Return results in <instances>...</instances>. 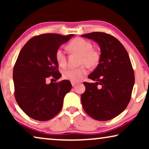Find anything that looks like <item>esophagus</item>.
I'll use <instances>...</instances> for the list:
<instances>
[{
    "instance_id": "1",
    "label": "esophagus",
    "mask_w": 149,
    "mask_h": 149,
    "mask_svg": "<svg viewBox=\"0 0 149 149\" xmlns=\"http://www.w3.org/2000/svg\"><path fill=\"white\" fill-rule=\"evenodd\" d=\"M71 84H72V86L74 87L75 85H77V83L76 82H71Z\"/></svg>"
}]
</instances>
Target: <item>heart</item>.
Returning <instances> with one entry per match:
<instances>
[{"label":"heart","mask_w":149,"mask_h":149,"mask_svg":"<svg viewBox=\"0 0 149 149\" xmlns=\"http://www.w3.org/2000/svg\"><path fill=\"white\" fill-rule=\"evenodd\" d=\"M67 48L71 53L80 54L79 64H82L78 68H68L62 71V76L65 79L72 82H79L88 72V67L94 68L98 65L100 60V54L97 51L93 49V45L88 40L81 38L73 39ZM56 60L58 65L64 67L66 65V56L64 51L59 48L56 52Z\"/></svg>","instance_id":"b5f03b06"}]
</instances>
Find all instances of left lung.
I'll use <instances>...</instances> for the list:
<instances>
[{
	"label": "left lung",
	"mask_w": 149,
	"mask_h": 149,
	"mask_svg": "<svg viewBox=\"0 0 149 149\" xmlns=\"http://www.w3.org/2000/svg\"><path fill=\"white\" fill-rule=\"evenodd\" d=\"M81 36L94 40L101 52L98 65L88 76L96 82L83 83L81 103L93 119L108 121L121 114L130 102L135 81L131 61L123 45L109 34L95 32Z\"/></svg>",
	"instance_id": "left-lung-1"
}]
</instances>
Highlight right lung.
I'll return each instance as SVG.
<instances>
[{"mask_svg":"<svg viewBox=\"0 0 149 149\" xmlns=\"http://www.w3.org/2000/svg\"><path fill=\"white\" fill-rule=\"evenodd\" d=\"M73 36L40 34L30 38L20 51L13 68L15 97L20 109L32 119L47 121L62 109L72 85L68 80L47 84L46 79L62 76L56 52Z\"/></svg>","mask_w":149,"mask_h":149,"instance_id":"1","label":"right lung"}]
</instances>
